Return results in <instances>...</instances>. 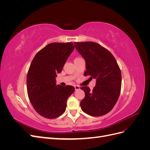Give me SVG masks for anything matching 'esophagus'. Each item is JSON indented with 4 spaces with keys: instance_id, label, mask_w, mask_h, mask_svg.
Here are the masks:
<instances>
[{
    "instance_id": "obj_1",
    "label": "esophagus",
    "mask_w": 150,
    "mask_h": 150,
    "mask_svg": "<svg viewBox=\"0 0 150 150\" xmlns=\"http://www.w3.org/2000/svg\"><path fill=\"white\" fill-rule=\"evenodd\" d=\"M74 88H75V89H76V90H78V89H80V87H79V86H78V85L74 86Z\"/></svg>"
}]
</instances>
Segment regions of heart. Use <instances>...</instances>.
Returning a JSON list of instances; mask_svg holds the SVG:
<instances>
[{"mask_svg":"<svg viewBox=\"0 0 150 150\" xmlns=\"http://www.w3.org/2000/svg\"><path fill=\"white\" fill-rule=\"evenodd\" d=\"M79 58H81V57H76V58H75V59H74V60H76V59H79Z\"/></svg>","mask_w":150,"mask_h":150,"instance_id":"1","label":"heart"}]
</instances>
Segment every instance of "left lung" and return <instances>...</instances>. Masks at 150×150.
<instances>
[{"instance_id":"left-lung-1","label":"left lung","mask_w":150,"mask_h":150,"mask_svg":"<svg viewBox=\"0 0 150 150\" xmlns=\"http://www.w3.org/2000/svg\"><path fill=\"white\" fill-rule=\"evenodd\" d=\"M75 48L86 61L85 76L96 79L93 91L81 87L85 97L80 106L86 114L101 116L111 111L119 98L121 88V73L115 57L106 48L94 42L74 43Z\"/></svg>"}]
</instances>
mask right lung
I'll return each mask as SVG.
<instances>
[{
    "label": "right lung",
    "mask_w": 150,
    "mask_h": 150,
    "mask_svg": "<svg viewBox=\"0 0 150 150\" xmlns=\"http://www.w3.org/2000/svg\"><path fill=\"white\" fill-rule=\"evenodd\" d=\"M74 49L72 42H53L35 54L27 75V89L35 111L46 118L57 117L66 111L67 99L75 88L56 85L68 57Z\"/></svg>",
    "instance_id": "right-lung-1"
}]
</instances>
